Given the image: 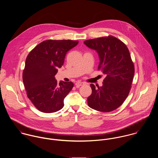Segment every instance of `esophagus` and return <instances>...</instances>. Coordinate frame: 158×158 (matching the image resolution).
Listing matches in <instances>:
<instances>
[{"label": "esophagus", "mask_w": 158, "mask_h": 158, "mask_svg": "<svg viewBox=\"0 0 158 158\" xmlns=\"http://www.w3.org/2000/svg\"><path fill=\"white\" fill-rule=\"evenodd\" d=\"M85 83H84V82H80V81H77V82H76V83H75V86H77V87H79V86H82V85H85Z\"/></svg>", "instance_id": "obj_1"}]
</instances>
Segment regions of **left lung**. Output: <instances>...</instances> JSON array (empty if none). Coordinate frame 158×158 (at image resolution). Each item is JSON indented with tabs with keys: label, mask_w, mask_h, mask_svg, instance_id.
<instances>
[{
	"label": "left lung",
	"mask_w": 158,
	"mask_h": 158,
	"mask_svg": "<svg viewBox=\"0 0 158 158\" xmlns=\"http://www.w3.org/2000/svg\"><path fill=\"white\" fill-rule=\"evenodd\" d=\"M97 51L100 58L98 69L106 75L103 86L90 84L92 94L88 97L90 108L101 112H111L122 105L131 89L135 66L128 48L113 36L84 41Z\"/></svg>",
	"instance_id": "8db88e82"
}]
</instances>
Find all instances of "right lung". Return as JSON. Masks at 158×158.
Listing matches in <instances>:
<instances>
[{
	"label": "right lung",
	"mask_w": 158,
	"mask_h": 158,
	"mask_svg": "<svg viewBox=\"0 0 158 158\" xmlns=\"http://www.w3.org/2000/svg\"><path fill=\"white\" fill-rule=\"evenodd\" d=\"M78 41L46 40L28 55L23 70V83L28 98L43 113L56 112L64 106V99L73 83L55 79L58 68L62 67L69 50Z\"/></svg>",
	"instance_id": "obj_1"
}]
</instances>
